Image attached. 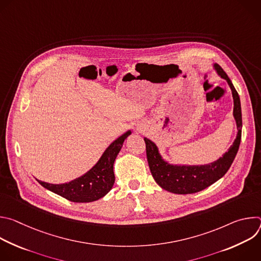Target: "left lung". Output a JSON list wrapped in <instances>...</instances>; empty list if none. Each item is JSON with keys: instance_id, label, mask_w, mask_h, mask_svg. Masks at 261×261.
Masks as SVG:
<instances>
[{"instance_id": "1", "label": "left lung", "mask_w": 261, "mask_h": 261, "mask_svg": "<svg viewBox=\"0 0 261 261\" xmlns=\"http://www.w3.org/2000/svg\"><path fill=\"white\" fill-rule=\"evenodd\" d=\"M213 68L221 79L227 82L233 98V118L238 133L227 152L216 161L204 165L170 164L163 159L156 143L144 137L146 158L154 179L162 189L174 194H192L210 187L227 172L239 151L243 127L240 96L223 69L217 64H214Z\"/></svg>"}]
</instances>
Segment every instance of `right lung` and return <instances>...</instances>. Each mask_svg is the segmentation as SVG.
I'll use <instances>...</instances> for the list:
<instances>
[{"label": "right lung", "instance_id": "right-lung-1", "mask_svg": "<svg viewBox=\"0 0 261 261\" xmlns=\"http://www.w3.org/2000/svg\"><path fill=\"white\" fill-rule=\"evenodd\" d=\"M131 134L128 130L111 142L97 163L83 175L64 184H49L38 180L43 187L73 202H92L105 196L115 184L114 163L125 139Z\"/></svg>", "mask_w": 261, "mask_h": 261}]
</instances>
